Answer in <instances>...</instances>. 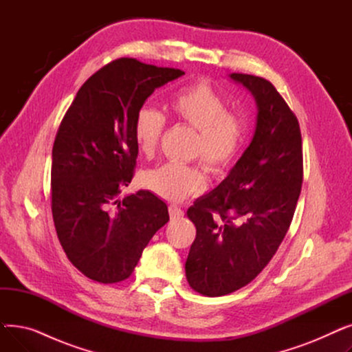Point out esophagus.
I'll return each mask as SVG.
<instances>
[{
	"instance_id": "1",
	"label": "esophagus",
	"mask_w": 352,
	"mask_h": 352,
	"mask_svg": "<svg viewBox=\"0 0 352 352\" xmlns=\"http://www.w3.org/2000/svg\"><path fill=\"white\" fill-rule=\"evenodd\" d=\"M168 211H170V217L173 219H178V218H181L184 215V211L179 207H177V206H170Z\"/></svg>"
}]
</instances>
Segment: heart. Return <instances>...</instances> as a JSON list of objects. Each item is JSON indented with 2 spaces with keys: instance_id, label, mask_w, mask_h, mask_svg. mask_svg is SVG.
<instances>
[{
  "instance_id": "heart-1",
  "label": "heart",
  "mask_w": 352,
  "mask_h": 352,
  "mask_svg": "<svg viewBox=\"0 0 352 352\" xmlns=\"http://www.w3.org/2000/svg\"><path fill=\"white\" fill-rule=\"evenodd\" d=\"M168 108L173 117L191 126L197 134L195 155L207 168L219 174L228 170L243 148L245 128L243 121L227 113V102L206 81H198L178 89L171 97ZM165 118L160 111L142 107L133 122V137L140 153L154 154L164 131ZM144 184L157 195L181 201L204 190L206 178L194 166L164 164L144 175Z\"/></svg>"
}]
</instances>
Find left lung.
Returning <instances> with one entry per match:
<instances>
[{"mask_svg":"<svg viewBox=\"0 0 352 352\" xmlns=\"http://www.w3.org/2000/svg\"><path fill=\"white\" fill-rule=\"evenodd\" d=\"M256 104L247 150L227 178L187 211L197 235L186 275L207 297L250 284L278 250L289 228L302 184L300 124L275 87L248 74H230Z\"/></svg>","mask_w":352,"mask_h":352,"instance_id":"obj_1","label":"left lung"}]
</instances>
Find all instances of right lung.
Wrapping results in <instances>:
<instances>
[{"mask_svg":"<svg viewBox=\"0 0 352 352\" xmlns=\"http://www.w3.org/2000/svg\"><path fill=\"white\" fill-rule=\"evenodd\" d=\"M184 71L120 58L91 76L61 121L52 146L51 207L68 260L89 280L124 281L154 234L170 221L151 191L120 198L133 179V122L153 92Z\"/></svg>","mask_w":352,"mask_h":352,"instance_id":"1","label":"right lung"}]
</instances>
